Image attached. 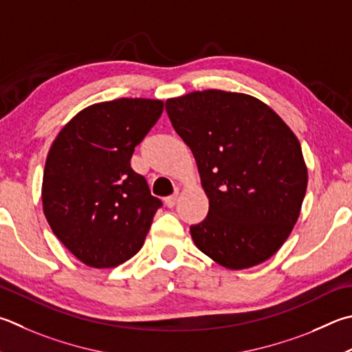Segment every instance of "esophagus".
<instances>
[{"instance_id": "esophagus-1", "label": "esophagus", "mask_w": 352, "mask_h": 352, "mask_svg": "<svg viewBox=\"0 0 352 352\" xmlns=\"http://www.w3.org/2000/svg\"><path fill=\"white\" fill-rule=\"evenodd\" d=\"M177 200H178V194H174L170 197H166L164 203H166V206H168V208H174L177 204Z\"/></svg>"}]
</instances>
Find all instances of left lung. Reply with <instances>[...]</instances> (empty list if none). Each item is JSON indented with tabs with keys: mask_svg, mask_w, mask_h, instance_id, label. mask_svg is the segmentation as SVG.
I'll use <instances>...</instances> for the list:
<instances>
[{
	"mask_svg": "<svg viewBox=\"0 0 352 352\" xmlns=\"http://www.w3.org/2000/svg\"><path fill=\"white\" fill-rule=\"evenodd\" d=\"M197 162L208 217L190 226L195 246L228 270L271 258L289 237L308 186L300 142L258 98L209 89L166 101Z\"/></svg>",
	"mask_w": 352,
	"mask_h": 352,
	"instance_id": "left-lung-1",
	"label": "left lung"
}]
</instances>
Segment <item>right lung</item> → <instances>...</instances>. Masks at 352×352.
I'll return each instance as SVG.
<instances>
[{
    "mask_svg": "<svg viewBox=\"0 0 352 352\" xmlns=\"http://www.w3.org/2000/svg\"><path fill=\"white\" fill-rule=\"evenodd\" d=\"M162 100L118 98L78 112L50 146L41 200L50 229L91 267H115L142 249L162 201L131 168Z\"/></svg>",
    "mask_w": 352,
    "mask_h": 352,
    "instance_id": "1",
    "label": "right lung"
}]
</instances>
